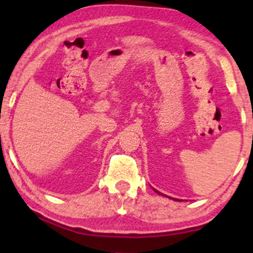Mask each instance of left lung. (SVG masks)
<instances>
[{
  "label": "left lung",
  "instance_id": "8db88e82",
  "mask_svg": "<svg viewBox=\"0 0 253 253\" xmlns=\"http://www.w3.org/2000/svg\"><path fill=\"white\" fill-rule=\"evenodd\" d=\"M155 190H156V189H155ZM156 193H157V194H159V195H163V194L159 193L158 190H156ZM171 200H175V201H181V200H178V199H171Z\"/></svg>",
  "mask_w": 253,
  "mask_h": 253
}]
</instances>
